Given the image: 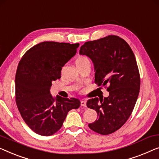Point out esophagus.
I'll use <instances>...</instances> for the list:
<instances>
[{
  "label": "esophagus",
  "mask_w": 159,
  "mask_h": 159,
  "mask_svg": "<svg viewBox=\"0 0 159 159\" xmlns=\"http://www.w3.org/2000/svg\"><path fill=\"white\" fill-rule=\"evenodd\" d=\"M80 105H81L82 106H84V107H86V101L82 100L81 101H80Z\"/></svg>",
  "instance_id": "esophagus-1"
}]
</instances>
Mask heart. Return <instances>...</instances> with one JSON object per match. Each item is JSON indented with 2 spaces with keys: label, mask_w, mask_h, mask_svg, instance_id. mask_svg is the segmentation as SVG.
Masks as SVG:
<instances>
[{
  "label": "heart",
  "mask_w": 159,
  "mask_h": 159,
  "mask_svg": "<svg viewBox=\"0 0 159 159\" xmlns=\"http://www.w3.org/2000/svg\"><path fill=\"white\" fill-rule=\"evenodd\" d=\"M89 61V59L86 58V57H80V58H78L76 60V61Z\"/></svg>",
  "instance_id": "heart-1"
}]
</instances>
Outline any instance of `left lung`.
I'll return each instance as SVG.
<instances>
[{"label":"left lung","mask_w":159,"mask_h":159,"mask_svg":"<svg viewBox=\"0 0 159 159\" xmlns=\"http://www.w3.org/2000/svg\"><path fill=\"white\" fill-rule=\"evenodd\" d=\"M80 55H86L94 66L95 83L109 85V96L87 101V107L96 111L98 117L89 127L108 135L117 131L131 116L140 89V75L134 52L117 35H108L82 45Z\"/></svg>","instance_id":"left-lung-1"}]
</instances>
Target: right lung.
<instances>
[{"label":"right lung","instance_id":"obj_1","mask_svg":"<svg viewBox=\"0 0 159 159\" xmlns=\"http://www.w3.org/2000/svg\"><path fill=\"white\" fill-rule=\"evenodd\" d=\"M79 43L45 41L33 46L21 58L16 74V101L28 127L51 136L61 129L68 111L79 108V99L50 93L52 82L61 79L62 67L76 53Z\"/></svg>","mask_w":159,"mask_h":159}]
</instances>
